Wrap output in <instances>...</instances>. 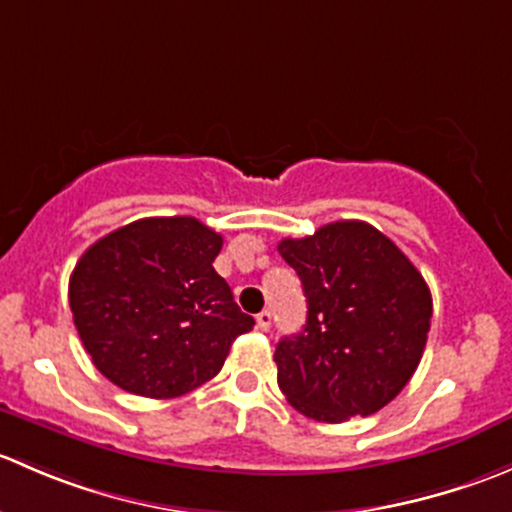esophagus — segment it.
Segmentation results:
<instances>
[{
    "label": "esophagus",
    "mask_w": 512,
    "mask_h": 512,
    "mask_svg": "<svg viewBox=\"0 0 512 512\" xmlns=\"http://www.w3.org/2000/svg\"><path fill=\"white\" fill-rule=\"evenodd\" d=\"M255 322H257V329H262V332H267V329H270V324H272V312H260L255 317Z\"/></svg>",
    "instance_id": "obj_1"
}]
</instances>
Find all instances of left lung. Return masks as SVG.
<instances>
[{"instance_id":"1","label":"left lung","mask_w":512,"mask_h":512,"mask_svg":"<svg viewBox=\"0 0 512 512\" xmlns=\"http://www.w3.org/2000/svg\"><path fill=\"white\" fill-rule=\"evenodd\" d=\"M277 250L307 297L304 329L275 349L282 394L299 414L324 423L384 409L414 376L431 329L421 272L361 220L287 237Z\"/></svg>"}]
</instances>
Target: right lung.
<instances>
[{
  "instance_id": "1",
  "label": "right lung",
  "mask_w": 512,
  "mask_h": 512,
  "mask_svg": "<svg viewBox=\"0 0 512 512\" xmlns=\"http://www.w3.org/2000/svg\"><path fill=\"white\" fill-rule=\"evenodd\" d=\"M220 247L218 232L180 215L118 227L81 255L69 304L108 381L136 396L175 399L223 369L255 319L215 272Z\"/></svg>"
}]
</instances>
